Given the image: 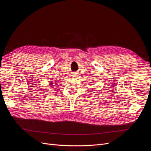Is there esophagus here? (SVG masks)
<instances>
[{"label":"esophagus","instance_id":"34e87169","mask_svg":"<svg viewBox=\"0 0 151 151\" xmlns=\"http://www.w3.org/2000/svg\"><path fill=\"white\" fill-rule=\"evenodd\" d=\"M73 77H75V78H77V77L78 76V73H73Z\"/></svg>","mask_w":151,"mask_h":151}]
</instances>
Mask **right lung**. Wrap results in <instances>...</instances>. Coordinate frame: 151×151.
Wrapping results in <instances>:
<instances>
[{
  "label": "right lung",
  "mask_w": 151,
  "mask_h": 151,
  "mask_svg": "<svg viewBox=\"0 0 151 151\" xmlns=\"http://www.w3.org/2000/svg\"><path fill=\"white\" fill-rule=\"evenodd\" d=\"M50 85L51 86V87H53V86H55V84H57V82L56 81H50ZM55 86H54V85Z\"/></svg>",
  "instance_id": "1"
}]
</instances>
